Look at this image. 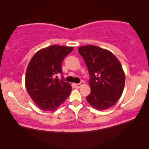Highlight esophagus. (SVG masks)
Returning <instances> with one entry per match:
<instances>
[{
  "label": "esophagus",
  "instance_id": "1",
  "mask_svg": "<svg viewBox=\"0 0 149 149\" xmlns=\"http://www.w3.org/2000/svg\"><path fill=\"white\" fill-rule=\"evenodd\" d=\"M84 84H85V83L83 82V81H81V83H77V84H74V86H75V87H77V88H80L81 87H82L83 85H84Z\"/></svg>",
  "mask_w": 149,
  "mask_h": 149
}]
</instances>
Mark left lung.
<instances>
[{"instance_id": "1", "label": "left lung", "mask_w": 149, "mask_h": 149, "mask_svg": "<svg viewBox=\"0 0 149 149\" xmlns=\"http://www.w3.org/2000/svg\"><path fill=\"white\" fill-rule=\"evenodd\" d=\"M78 50L90 76L91 93L86 97L88 103L98 110L113 107L121 96L125 85L121 63L111 52L99 47L82 46Z\"/></svg>"}]
</instances>
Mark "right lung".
Listing matches in <instances>:
<instances>
[{
  "label": "right lung",
  "mask_w": 149,
  "mask_h": 149,
  "mask_svg": "<svg viewBox=\"0 0 149 149\" xmlns=\"http://www.w3.org/2000/svg\"><path fill=\"white\" fill-rule=\"evenodd\" d=\"M73 47L52 45L36 52L28 64L25 83L28 94L43 111H54L69 96L72 90L70 83L62 74V63Z\"/></svg>",
  "instance_id": "right-lung-1"
}]
</instances>
